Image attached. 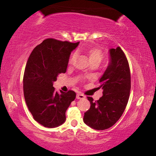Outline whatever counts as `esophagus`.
<instances>
[{
    "label": "esophagus",
    "instance_id": "esophagus-1",
    "mask_svg": "<svg viewBox=\"0 0 156 156\" xmlns=\"http://www.w3.org/2000/svg\"><path fill=\"white\" fill-rule=\"evenodd\" d=\"M85 98V96H84V95L82 94H78L77 95H76V98L77 99H83V98Z\"/></svg>",
    "mask_w": 156,
    "mask_h": 156
}]
</instances>
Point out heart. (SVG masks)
Returning <instances> with one entry per match:
<instances>
[{
	"label": "heart",
	"instance_id": "heart-1",
	"mask_svg": "<svg viewBox=\"0 0 156 156\" xmlns=\"http://www.w3.org/2000/svg\"><path fill=\"white\" fill-rule=\"evenodd\" d=\"M87 54L89 58V60L90 62H97L100 63L101 62V60L103 58L104 54L102 50L100 48H98V47H91V48H89L87 49ZM76 56H77V54L76 53H73V54L71 56L69 60V64H72L76 59Z\"/></svg>",
	"mask_w": 156,
	"mask_h": 156
}]
</instances>
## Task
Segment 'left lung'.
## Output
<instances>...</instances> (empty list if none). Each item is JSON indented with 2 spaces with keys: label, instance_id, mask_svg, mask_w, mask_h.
I'll return each instance as SVG.
<instances>
[{
  "label": "left lung",
  "instance_id": "left-lung-1",
  "mask_svg": "<svg viewBox=\"0 0 156 156\" xmlns=\"http://www.w3.org/2000/svg\"><path fill=\"white\" fill-rule=\"evenodd\" d=\"M109 53V64L98 87L103 89V95L97 101L87 97L91 107L83 118L84 122L96 130L109 129L120 119L130 94V69L125 53L120 47L110 49Z\"/></svg>",
  "mask_w": 156,
  "mask_h": 156
}]
</instances>
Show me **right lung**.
Here are the masks:
<instances>
[{
	"label": "right lung",
	"mask_w": 156,
	"mask_h": 156,
	"mask_svg": "<svg viewBox=\"0 0 156 156\" xmlns=\"http://www.w3.org/2000/svg\"><path fill=\"white\" fill-rule=\"evenodd\" d=\"M79 44L47 38L34 49L23 76L25 100L34 119L44 127L54 128L66 120L65 112L76 93L55 91L53 84L67 71L71 53Z\"/></svg>",
	"instance_id": "right-lung-1"
}]
</instances>
